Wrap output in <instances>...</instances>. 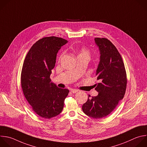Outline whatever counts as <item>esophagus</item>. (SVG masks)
I'll list each match as a JSON object with an SVG mask.
<instances>
[{
    "label": "esophagus",
    "mask_w": 147,
    "mask_h": 147,
    "mask_svg": "<svg viewBox=\"0 0 147 147\" xmlns=\"http://www.w3.org/2000/svg\"><path fill=\"white\" fill-rule=\"evenodd\" d=\"M78 90L77 89H71V92L73 93H76V92H77Z\"/></svg>",
    "instance_id": "obj_1"
}]
</instances>
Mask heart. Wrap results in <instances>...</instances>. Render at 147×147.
<instances>
[{"label":"heart","mask_w":147,"mask_h":147,"mask_svg":"<svg viewBox=\"0 0 147 147\" xmlns=\"http://www.w3.org/2000/svg\"><path fill=\"white\" fill-rule=\"evenodd\" d=\"M78 55H85V56H89V52L88 49L85 48H81L80 50V53Z\"/></svg>","instance_id":"b5f03b06"}]
</instances>
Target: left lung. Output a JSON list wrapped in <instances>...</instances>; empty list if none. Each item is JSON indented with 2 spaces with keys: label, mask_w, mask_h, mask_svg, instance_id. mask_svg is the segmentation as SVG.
Wrapping results in <instances>:
<instances>
[{
  "label": "left lung",
  "mask_w": 147,
  "mask_h": 147,
  "mask_svg": "<svg viewBox=\"0 0 147 147\" xmlns=\"http://www.w3.org/2000/svg\"><path fill=\"white\" fill-rule=\"evenodd\" d=\"M94 42L100 54L96 71L100 80L95 88L98 94L90 98L89 95L82 109L88 116L99 119L110 114L123 98L127 78L122 57L114 45L106 38H94Z\"/></svg>",
  "instance_id": "left-lung-1"
}]
</instances>
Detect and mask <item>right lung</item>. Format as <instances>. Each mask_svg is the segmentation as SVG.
I'll return each mask as SVG.
<instances>
[{
    "instance_id": "right-lung-1",
    "label": "right lung",
    "mask_w": 147,
    "mask_h": 147,
    "mask_svg": "<svg viewBox=\"0 0 147 147\" xmlns=\"http://www.w3.org/2000/svg\"><path fill=\"white\" fill-rule=\"evenodd\" d=\"M67 42L55 36L42 38L32 45L24 60L21 77L23 93L33 111L42 118L58 115L69 94L67 89L58 88L50 78L57 53Z\"/></svg>"
}]
</instances>
